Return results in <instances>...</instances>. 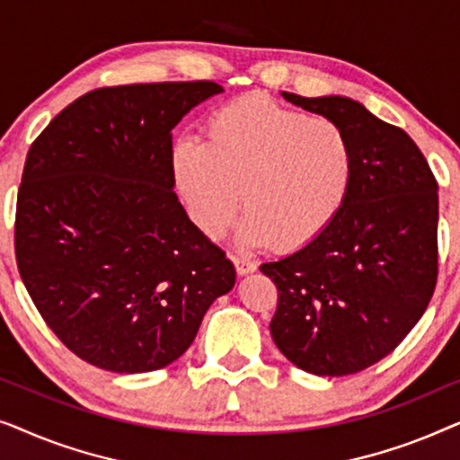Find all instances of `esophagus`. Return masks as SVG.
Here are the masks:
<instances>
[{"instance_id":"1","label":"esophagus","mask_w":460,"mask_h":460,"mask_svg":"<svg viewBox=\"0 0 460 460\" xmlns=\"http://www.w3.org/2000/svg\"><path fill=\"white\" fill-rule=\"evenodd\" d=\"M232 261H234L236 274H241V276H244V274H251V272H255V270H257V266H255V261H251V260H249V257H243V255H234V257H232Z\"/></svg>"}]
</instances>
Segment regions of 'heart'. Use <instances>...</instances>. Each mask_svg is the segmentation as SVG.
<instances>
[{
	"mask_svg": "<svg viewBox=\"0 0 460 460\" xmlns=\"http://www.w3.org/2000/svg\"><path fill=\"white\" fill-rule=\"evenodd\" d=\"M175 184L194 224L219 238L247 213L241 236L288 253L331 228L348 200L354 153L345 131L323 117L244 93L211 112L205 142L178 140Z\"/></svg>",
	"mask_w": 460,
	"mask_h": 460,
	"instance_id": "1",
	"label": "heart"
}]
</instances>
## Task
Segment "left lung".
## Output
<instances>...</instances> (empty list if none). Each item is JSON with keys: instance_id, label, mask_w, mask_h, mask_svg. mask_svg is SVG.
<instances>
[{"instance_id": "obj_1", "label": "left lung", "mask_w": 460, "mask_h": 460, "mask_svg": "<svg viewBox=\"0 0 460 460\" xmlns=\"http://www.w3.org/2000/svg\"><path fill=\"white\" fill-rule=\"evenodd\" d=\"M282 98L345 131L354 178L323 236L261 263L279 288L270 332L305 373L354 375L392 354L429 305L438 282V181L412 137L356 100Z\"/></svg>"}]
</instances>
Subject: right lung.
<instances>
[{
  "label": "right lung",
  "instance_id": "right-lung-1",
  "mask_svg": "<svg viewBox=\"0 0 460 460\" xmlns=\"http://www.w3.org/2000/svg\"><path fill=\"white\" fill-rule=\"evenodd\" d=\"M219 92L213 81L100 87L31 144L16 200L18 272L56 337L93 367H167L234 287L232 261L172 190V129Z\"/></svg>",
  "mask_w": 460,
  "mask_h": 460
}]
</instances>
